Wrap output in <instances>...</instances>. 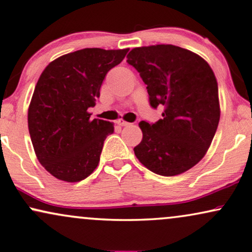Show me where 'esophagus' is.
<instances>
[{
  "instance_id": "esophagus-1",
  "label": "esophagus",
  "mask_w": 252,
  "mask_h": 252,
  "mask_svg": "<svg viewBox=\"0 0 252 252\" xmlns=\"http://www.w3.org/2000/svg\"><path fill=\"white\" fill-rule=\"evenodd\" d=\"M117 123L119 126H129L130 123L129 122H126V121H125V120H122V119H119L118 121H117Z\"/></svg>"
}]
</instances>
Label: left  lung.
I'll return each mask as SVG.
<instances>
[{"label": "left lung", "mask_w": 252, "mask_h": 252, "mask_svg": "<svg viewBox=\"0 0 252 252\" xmlns=\"http://www.w3.org/2000/svg\"><path fill=\"white\" fill-rule=\"evenodd\" d=\"M147 85L151 107L162 119L141 121L142 140L134 155L161 176L183 174L204 157L220 121L219 89L209 63L173 45L133 48L126 56Z\"/></svg>", "instance_id": "8db88e82"}]
</instances>
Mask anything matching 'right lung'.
Here are the masks:
<instances>
[{
  "mask_svg": "<svg viewBox=\"0 0 252 252\" xmlns=\"http://www.w3.org/2000/svg\"><path fill=\"white\" fill-rule=\"evenodd\" d=\"M129 49L85 48L55 59L40 75L28 110V126L39 162L54 177L81 182L99 162L113 123L91 120L107 71Z\"/></svg>",
  "mask_w": 252,
  "mask_h": 252,
  "instance_id": "1",
  "label": "right lung"
}]
</instances>
